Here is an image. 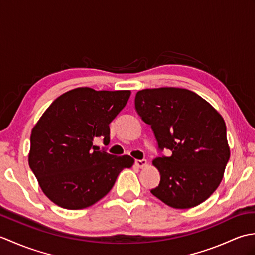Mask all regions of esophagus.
Listing matches in <instances>:
<instances>
[{
	"label": "esophagus",
	"instance_id": "obj_1",
	"mask_svg": "<svg viewBox=\"0 0 255 255\" xmlns=\"http://www.w3.org/2000/svg\"><path fill=\"white\" fill-rule=\"evenodd\" d=\"M134 164H136V166L140 167V169H142V167H144L145 165H147V160H145V159L136 160V161H134Z\"/></svg>",
	"mask_w": 255,
	"mask_h": 255
}]
</instances>
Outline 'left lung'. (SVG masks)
Listing matches in <instances>:
<instances>
[{
	"instance_id": "left-lung-1",
	"label": "left lung",
	"mask_w": 255,
	"mask_h": 255,
	"mask_svg": "<svg viewBox=\"0 0 255 255\" xmlns=\"http://www.w3.org/2000/svg\"><path fill=\"white\" fill-rule=\"evenodd\" d=\"M134 107L151 126L160 152H172L153 160L161 177L150 192L173 208L205 202L219 186L230 158L224 118L203 97L178 88L139 91Z\"/></svg>"
}]
</instances>
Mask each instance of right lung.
<instances>
[{
	"label": "right lung",
	"instance_id": "1",
	"mask_svg": "<svg viewBox=\"0 0 255 255\" xmlns=\"http://www.w3.org/2000/svg\"><path fill=\"white\" fill-rule=\"evenodd\" d=\"M130 91L78 88L60 95L42 114L30 136L28 163L46 196L66 209H83L111 191L129 155L116 156L93 144L110 142V124Z\"/></svg>",
	"mask_w": 255,
	"mask_h": 255
}]
</instances>
